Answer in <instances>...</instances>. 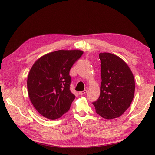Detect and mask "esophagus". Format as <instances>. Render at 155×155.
<instances>
[{"instance_id":"esophagus-1","label":"esophagus","mask_w":155,"mask_h":155,"mask_svg":"<svg viewBox=\"0 0 155 155\" xmlns=\"http://www.w3.org/2000/svg\"><path fill=\"white\" fill-rule=\"evenodd\" d=\"M86 93H87V90L85 89L84 91H80L79 93H80V95H84V94H85Z\"/></svg>"}]
</instances>
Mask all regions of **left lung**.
Here are the masks:
<instances>
[{"label": "left lung", "instance_id": "left-lung-1", "mask_svg": "<svg viewBox=\"0 0 155 155\" xmlns=\"http://www.w3.org/2000/svg\"><path fill=\"white\" fill-rule=\"evenodd\" d=\"M101 84L99 98L93 103L96 112L111 120L122 116L130 107L135 93V80L127 64L109 52L99 54Z\"/></svg>", "mask_w": 155, "mask_h": 155}]
</instances>
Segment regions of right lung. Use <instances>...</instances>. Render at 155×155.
Returning a JSON list of instances; mask_svg holds the SVG:
<instances>
[{"label":"right lung","mask_w":155,"mask_h":155,"mask_svg":"<svg viewBox=\"0 0 155 155\" xmlns=\"http://www.w3.org/2000/svg\"><path fill=\"white\" fill-rule=\"evenodd\" d=\"M81 50H59L37 59L28 74L27 87L33 106L45 118L55 120L69 110L75 99L69 73Z\"/></svg>","instance_id":"obj_1"}]
</instances>
